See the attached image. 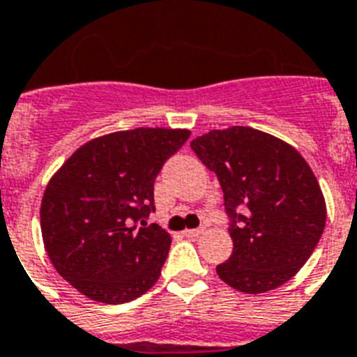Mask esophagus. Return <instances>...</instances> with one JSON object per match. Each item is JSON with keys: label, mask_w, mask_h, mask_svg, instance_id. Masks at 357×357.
<instances>
[{"label": "esophagus", "mask_w": 357, "mask_h": 357, "mask_svg": "<svg viewBox=\"0 0 357 357\" xmlns=\"http://www.w3.org/2000/svg\"><path fill=\"white\" fill-rule=\"evenodd\" d=\"M204 231L205 227H198V229H187V231H183V233L185 236H188V238H196V236H199Z\"/></svg>", "instance_id": "1"}]
</instances>
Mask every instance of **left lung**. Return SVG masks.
Here are the masks:
<instances>
[{
  "label": "left lung",
  "mask_w": 357,
  "mask_h": 357,
  "mask_svg": "<svg viewBox=\"0 0 357 357\" xmlns=\"http://www.w3.org/2000/svg\"><path fill=\"white\" fill-rule=\"evenodd\" d=\"M190 149L218 176L233 255L216 266L231 288L264 294L288 282L326 224L319 181L291 144L249 126L211 130Z\"/></svg>",
  "instance_id": "1"
}]
</instances>
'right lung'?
I'll return each mask as SVG.
<instances>
[{
  "label": "right lung",
  "mask_w": 357,
  "mask_h": 357,
  "mask_svg": "<svg viewBox=\"0 0 357 357\" xmlns=\"http://www.w3.org/2000/svg\"><path fill=\"white\" fill-rule=\"evenodd\" d=\"M188 135L181 128L108 133L82 144L51 178L40 207L43 245L80 294L123 304L158 282L170 234L144 218L155 211L159 170Z\"/></svg>",
  "instance_id": "add662e5"
}]
</instances>
